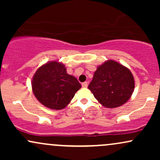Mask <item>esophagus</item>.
<instances>
[{"label": "esophagus", "mask_w": 160, "mask_h": 160, "mask_svg": "<svg viewBox=\"0 0 160 160\" xmlns=\"http://www.w3.org/2000/svg\"><path fill=\"white\" fill-rule=\"evenodd\" d=\"M82 86L83 88H86L88 86V82H82Z\"/></svg>", "instance_id": "1"}]
</instances>
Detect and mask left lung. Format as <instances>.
I'll list each match as a JSON object with an SVG mask.
<instances>
[{
    "label": "left lung",
    "mask_w": 160,
    "mask_h": 160,
    "mask_svg": "<svg viewBox=\"0 0 160 160\" xmlns=\"http://www.w3.org/2000/svg\"><path fill=\"white\" fill-rule=\"evenodd\" d=\"M135 80L130 70L114 60L99 65L88 89L104 107L115 108L131 98Z\"/></svg>",
    "instance_id": "left-lung-1"
}]
</instances>
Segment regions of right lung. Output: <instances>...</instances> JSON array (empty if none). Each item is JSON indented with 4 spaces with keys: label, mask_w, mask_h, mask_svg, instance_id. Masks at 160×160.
Segmentation results:
<instances>
[{
    "label": "right lung",
    "mask_w": 160,
    "mask_h": 160,
    "mask_svg": "<svg viewBox=\"0 0 160 160\" xmlns=\"http://www.w3.org/2000/svg\"><path fill=\"white\" fill-rule=\"evenodd\" d=\"M32 86L36 98L52 110L67 107L81 88L77 78L67 74L65 66L58 61L47 62L37 70Z\"/></svg>",
    "instance_id": "1"
}]
</instances>
